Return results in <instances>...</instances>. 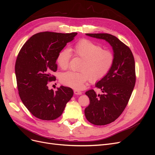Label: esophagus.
<instances>
[{"mask_svg":"<svg viewBox=\"0 0 155 155\" xmlns=\"http://www.w3.org/2000/svg\"><path fill=\"white\" fill-rule=\"evenodd\" d=\"M74 94L76 95H81V94H82V92H81V91H78V90H74Z\"/></svg>","mask_w":155,"mask_h":155,"instance_id":"esophagus-1","label":"esophagus"}]
</instances>
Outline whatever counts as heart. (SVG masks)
Segmentation results:
<instances>
[{"label": "heart", "mask_w": 155, "mask_h": 155, "mask_svg": "<svg viewBox=\"0 0 155 155\" xmlns=\"http://www.w3.org/2000/svg\"><path fill=\"white\" fill-rule=\"evenodd\" d=\"M70 50L75 55L82 59L79 68L81 71L62 73L59 79L63 85L72 88H81L88 79L92 82L100 81L110 71L113 65V53L109 50L102 49L100 45L90 40L81 39ZM70 55L68 48L59 51L56 63L61 69L68 68Z\"/></svg>", "instance_id": "obj_1"}]
</instances>
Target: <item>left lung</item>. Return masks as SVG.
Returning a JSON list of instances; mask_svg holds the SVG:
<instances>
[{
	"label": "left lung",
	"mask_w": 155,
	"mask_h": 155,
	"mask_svg": "<svg viewBox=\"0 0 155 155\" xmlns=\"http://www.w3.org/2000/svg\"><path fill=\"white\" fill-rule=\"evenodd\" d=\"M104 39L112 46L114 56L110 71L96 83L103 94L88 91L90 104L85 109L87 120L96 125H105L115 121L122 113L135 85V63L132 51L116 37L109 34H87Z\"/></svg>",
	"instance_id": "1"
}]
</instances>
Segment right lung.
Wrapping results in <instances>:
<instances>
[{"instance_id": "right-lung-1", "label": "right lung", "mask_w": 155, "mask_h": 155, "mask_svg": "<svg viewBox=\"0 0 155 155\" xmlns=\"http://www.w3.org/2000/svg\"><path fill=\"white\" fill-rule=\"evenodd\" d=\"M77 34L38 33L26 42L18 54L15 71L18 94L23 104L37 118H59L73 96L72 88L61 86L54 92L49 90L47 84L55 79L51 73L57 70L59 51Z\"/></svg>"}]
</instances>
